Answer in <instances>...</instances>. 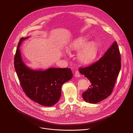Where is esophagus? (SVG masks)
Segmentation results:
<instances>
[{"label": "esophagus", "instance_id": "1", "mask_svg": "<svg viewBox=\"0 0 133 133\" xmlns=\"http://www.w3.org/2000/svg\"><path fill=\"white\" fill-rule=\"evenodd\" d=\"M75 76L76 77H80V74L78 70H76L75 72Z\"/></svg>", "mask_w": 133, "mask_h": 133}]
</instances>
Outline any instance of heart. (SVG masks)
<instances>
[{"mask_svg": "<svg viewBox=\"0 0 133 133\" xmlns=\"http://www.w3.org/2000/svg\"><path fill=\"white\" fill-rule=\"evenodd\" d=\"M70 51H78V59L83 64H88L95 60L97 55V47L94 42L87 43L86 38L80 37L73 41L69 46Z\"/></svg>", "mask_w": 133, "mask_h": 133, "instance_id": "b5f03b06", "label": "heart"}]
</instances>
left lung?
<instances>
[{
    "label": "left lung",
    "instance_id": "1",
    "mask_svg": "<svg viewBox=\"0 0 133 133\" xmlns=\"http://www.w3.org/2000/svg\"><path fill=\"white\" fill-rule=\"evenodd\" d=\"M121 57L114 42L99 61L80 68L79 71L87 78L91 85L82 94L83 99L91 104L97 103L110 95L121 68Z\"/></svg>",
    "mask_w": 133,
    "mask_h": 133
}]
</instances>
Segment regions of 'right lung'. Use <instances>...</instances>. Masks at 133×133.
<instances>
[{
    "label": "right lung",
    "instance_id": "add662e5",
    "mask_svg": "<svg viewBox=\"0 0 133 133\" xmlns=\"http://www.w3.org/2000/svg\"><path fill=\"white\" fill-rule=\"evenodd\" d=\"M28 37L21 38L14 58V67L23 90L33 101L45 106H51L61 96L62 86L72 77L70 68H50L32 70L22 61L19 47Z\"/></svg>",
    "mask_w": 133,
    "mask_h": 133
}]
</instances>
